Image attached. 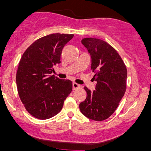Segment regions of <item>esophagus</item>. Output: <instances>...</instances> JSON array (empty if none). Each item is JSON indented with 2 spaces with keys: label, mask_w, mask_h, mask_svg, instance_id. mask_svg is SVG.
Segmentation results:
<instances>
[{
  "label": "esophagus",
  "mask_w": 151,
  "mask_h": 151,
  "mask_svg": "<svg viewBox=\"0 0 151 151\" xmlns=\"http://www.w3.org/2000/svg\"><path fill=\"white\" fill-rule=\"evenodd\" d=\"M81 87V85L77 84L76 83H73V90H77V89H78Z\"/></svg>",
  "instance_id": "obj_1"
}]
</instances>
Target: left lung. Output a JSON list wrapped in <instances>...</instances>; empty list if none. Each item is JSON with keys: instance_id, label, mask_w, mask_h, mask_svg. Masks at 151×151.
Instances as JSON below:
<instances>
[{"instance_id": "obj_1", "label": "left lung", "mask_w": 151, "mask_h": 151, "mask_svg": "<svg viewBox=\"0 0 151 151\" xmlns=\"http://www.w3.org/2000/svg\"><path fill=\"white\" fill-rule=\"evenodd\" d=\"M81 42L91 55V70L96 83L93 92L84 87L87 97L79 108L87 118L102 121L115 112L123 97L127 88V68L116 50L106 42L86 38Z\"/></svg>"}]
</instances>
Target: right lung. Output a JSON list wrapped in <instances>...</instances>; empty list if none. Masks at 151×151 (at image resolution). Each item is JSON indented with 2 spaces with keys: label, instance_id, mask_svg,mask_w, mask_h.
<instances>
[{
  "label": "right lung",
  "instance_id": "obj_1",
  "mask_svg": "<svg viewBox=\"0 0 151 151\" xmlns=\"http://www.w3.org/2000/svg\"><path fill=\"white\" fill-rule=\"evenodd\" d=\"M73 34L53 33L33 42L22 56L16 74L19 96L28 113L46 120L60 112L72 82L51 76L64 45Z\"/></svg>",
  "mask_w": 151,
  "mask_h": 151
}]
</instances>
